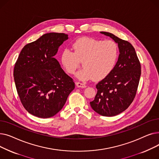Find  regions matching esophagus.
Here are the masks:
<instances>
[{"label": "esophagus", "mask_w": 159, "mask_h": 159, "mask_svg": "<svg viewBox=\"0 0 159 159\" xmlns=\"http://www.w3.org/2000/svg\"><path fill=\"white\" fill-rule=\"evenodd\" d=\"M75 84H76V86L79 88H83L86 87V86L84 84H83V83H81V82H75Z\"/></svg>", "instance_id": "34e87169"}]
</instances>
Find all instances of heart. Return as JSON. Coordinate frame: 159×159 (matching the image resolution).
<instances>
[{"instance_id": "1", "label": "heart", "mask_w": 159, "mask_h": 159, "mask_svg": "<svg viewBox=\"0 0 159 159\" xmlns=\"http://www.w3.org/2000/svg\"><path fill=\"white\" fill-rule=\"evenodd\" d=\"M73 48L74 52L64 48L61 53L60 61L70 74H73L82 61L84 68L76 73L77 78L82 81L104 79L112 71L119 57L118 45L111 40L103 41L82 37L74 42Z\"/></svg>"}]
</instances>
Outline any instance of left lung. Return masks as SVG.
I'll use <instances>...</instances> for the list:
<instances>
[{"instance_id": "1", "label": "left lung", "mask_w": 159, "mask_h": 159, "mask_svg": "<svg viewBox=\"0 0 159 159\" xmlns=\"http://www.w3.org/2000/svg\"><path fill=\"white\" fill-rule=\"evenodd\" d=\"M101 33L118 44L120 54L112 71L96 85L97 93L90 105L99 115L113 116L126 110L133 102L140 80L141 66L135 48L129 42L111 33Z\"/></svg>"}]
</instances>
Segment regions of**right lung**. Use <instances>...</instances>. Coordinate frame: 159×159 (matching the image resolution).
I'll return each instance as SVG.
<instances>
[{
	"label": "right lung",
	"instance_id": "1",
	"mask_svg": "<svg viewBox=\"0 0 159 159\" xmlns=\"http://www.w3.org/2000/svg\"><path fill=\"white\" fill-rule=\"evenodd\" d=\"M68 35L49 33L24 46L13 77L21 103L30 114L49 118L59 112L75 88L73 80L54 56Z\"/></svg>",
	"mask_w": 159,
	"mask_h": 159
}]
</instances>
